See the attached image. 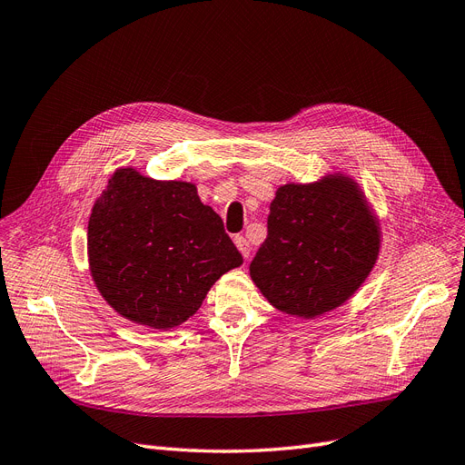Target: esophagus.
Listing matches in <instances>:
<instances>
[{
    "label": "esophagus",
    "instance_id": "obj_1",
    "mask_svg": "<svg viewBox=\"0 0 465 465\" xmlns=\"http://www.w3.org/2000/svg\"><path fill=\"white\" fill-rule=\"evenodd\" d=\"M233 242H235V247L239 249V252L243 254V259H249V256H251V245H249L247 239L243 235H235Z\"/></svg>",
    "mask_w": 465,
    "mask_h": 465
}]
</instances>
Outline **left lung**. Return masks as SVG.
Listing matches in <instances>:
<instances>
[{
  "label": "left lung",
  "mask_w": 465,
  "mask_h": 465,
  "mask_svg": "<svg viewBox=\"0 0 465 465\" xmlns=\"http://www.w3.org/2000/svg\"><path fill=\"white\" fill-rule=\"evenodd\" d=\"M380 243V222L351 178L287 183L270 204L268 237L249 272L272 306L308 320L354 295Z\"/></svg>",
  "instance_id": "1"
}]
</instances>
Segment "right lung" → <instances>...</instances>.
Returning <instances> with one entry per match:
<instances>
[{
	"label": "right lung",
	"mask_w": 465,
	"mask_h": 465,
	"mask_svg": "<svg viewBox=\"0 0 465 465\" xmlns=\"http://www.w3.org/2000/svg\"><path fill=\"white\" fill-rule=\"evenodd\" d=\"M92 278L114 311L153 330L193 316L222 273L243 256L222 218L189 182L116 170L88 223Z\"/></svg>",
	"instance_id": "add662e5"
}]
</instances>
